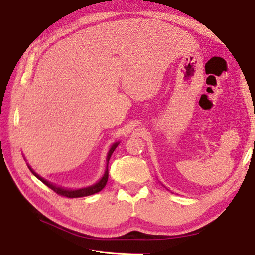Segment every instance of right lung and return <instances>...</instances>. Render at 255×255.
Instances as JSON below:
<instances>
[{
  "instance_id": "1",
  "label": "right lung",
  "mask_w": 255,
  "mask_h": 255,
  "mask_svg": "<svg viewBox=\"0 0 255 255\" xmlns=\"http://www.w3.org/2000/svg\"><path fill=\"white\" fill-rule=\"evenodd\" d=\"M120 142H115L114 144L112 145L110 151L107 153V158H106V161H107V166H106V170H105V174H104V176L99 179V181L96 183V184L91 185V186H87V187H82V189H78V190H71V189H64V187H60V186H56L54 185L53 183L46 181L43 177H40L38 174L35 173V170H33L30 166L28 165V168L30 169V172L35 175V176L40 179L41 182L44 183L45 185H47L49 189H52L55 193L60 194V195H63V197L66 198H82V197H88V195L91 194H95V193H98L99 191H102L104 187H105L106 183L108 181V161H110V158L112 156V153L114 152V150L118 147Z\"/></svg>"
}]
</instances>
